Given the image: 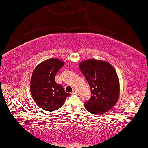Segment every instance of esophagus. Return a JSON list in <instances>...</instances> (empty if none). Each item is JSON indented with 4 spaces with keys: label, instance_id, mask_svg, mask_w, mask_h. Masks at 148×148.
<instances>
[{
    "label": "esophagus",
    "instance_id": "esophagus-1",
    "mask_svg": "<svg viewBox=\"0 0 148 148\" xmlns=\"http://www.w3.org/2000/svg\"><path fill=\"white\" fill-rule=\"evenodd\" d=\"M77 94V90H73L71 92V94Z\"/></svg>",
    "mask_w": 148,
    "mask_h": 148
}]
</instances>
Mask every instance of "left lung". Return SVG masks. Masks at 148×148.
Returning <instances> with one entry per match:
<instances>
[{
    "label": "left lung",
    "mask_w": 148,
    "mask_h": 148,
    "mask_svg": "<svg viewBox=\"0 0 148 148\" xmlns=\"http://www.w3.org/2000/svg\"><path fill=\"white\" fill-rule=\"evenodd\" d=\"M81 71L90 85L92 96L85 108L95 114L110 110L120 96V81L116 70L108 62L88 59L79 64Z\"/></svg>",
    "instance_id": "obj_1"
}]
</instances>
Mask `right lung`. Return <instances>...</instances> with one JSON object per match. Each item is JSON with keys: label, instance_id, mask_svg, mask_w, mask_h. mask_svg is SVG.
<instances>
[{"label": "right lung", "instance_id": "right-lung-1", "mask_svg": "<svg viewBox=\"0 0 148 148\" xmlns=\"http://www.w3.org/2000/svg\"><path fill=\"white\" fill-rule=\"evenodd\" d=\"M64 62L57 58L47 59L34 69L30 80V92L34 101L44 110L54 111L63 106L70 94L55 82V75Z\"/></svg>", "mask_w": 148, "mask_h": 148}]
</instances>
